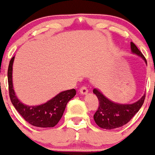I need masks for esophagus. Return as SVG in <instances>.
Returning <instances> with one entry per match:
<instances>
[{
    "instance_id": "1",
    "label": "esophagus",
    "mask_w": 155,
    "mask_h": 155,
    "mask_svg": "<svg viewBox=\"0 0 155 155\" xmlns=\"http://www.w3.org/2000/svg\"><path fill=\"white\" fill-rule=\"evenodd\" d=\"M79 92L81 93L82 95H87V93H88V90H87V88L86 87H81V89L79 90Z\"/></svg>"
}]
</instances>
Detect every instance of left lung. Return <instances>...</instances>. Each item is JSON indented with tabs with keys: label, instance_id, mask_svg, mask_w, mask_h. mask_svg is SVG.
Returning <instances> with one entry per match:
<instances>
[{
	"label": "left lung",
	"instance_id": "1",
	"mask_svg": "<svg viewBox=\"0 0 155 155\" xmlns=\"http://www.w3.org/2000/svg\"><path fill=\"white\" fill-rule=\"evenodd\" d=\"M131 53L142 58L147 65L145 58L133 42L130 43ZM99 99V106L93 115L95 122L99 127L105 130H112L120 127L133 118L143 105L145 94L140 99L132 104L117 103L110 100L99 89L93 90Z\"/></svg>",
	"mask_w": 155,
	"mask_h": 155
}]
</instances>
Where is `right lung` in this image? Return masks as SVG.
I'll list each match as a JSON object with an SVG mask.
<instances>
[{
	"mask_svg": "<svg viewBox=\"0 0 155 155\" xmlns=\"http://www.w3.org/2000/svg\"><path fill=\"white\" fill-rule=\"evenodd\" d=\"M15 56L10 61L7 71L10 98L13 106L30 124L38 127H53L63 115L67 103L76 95L74 89L60 92L51 99L39 105H27L22 103L13 89V65Z\"/></svg>",
	"mask_w": 155,
	"mask_h": 155,
	"instance_id": "1",
	"label": "right lung"
}]
</instances>
